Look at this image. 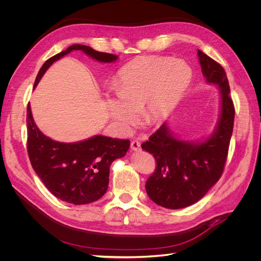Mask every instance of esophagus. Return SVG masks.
I'll use <instances>...</instances> for the list:
<instances>
[{
    "mask_svg": "<svg viewBox=\"0 0 261 261\" xmlns=\"http://www.w3.org/2000/svg\"><path fill=\"white\" fill-rule=\"evenodd\" d=\"M130 148L133 151H139L140 150V143L138 140H133L132 144H130Z\"/></svg>",
    "mask_w": 261,
    "mask_h": 261,
    "instance_id": "34e87169",
    "label": "esophagus"
}]
</instances>
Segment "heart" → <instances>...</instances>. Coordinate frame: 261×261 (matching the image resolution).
<instances>
[{"label": "heart", "instance_id": "b5f03b06", "mask_svg": "<svg viewBox=\"0 0 261 261\" xmlns=\"http://www.w3.org/2000/svg\"><path fill=\"white\" fill-rule=\"evenodd\" d=\"M193 70L183 60L170 57H139L127 63L115 80L116 94H108L106 107L113 121L130 128L143 110L147 123L167 117L183 97Z\"/></svg>", "mask_w": 261, "mask_h": 261}]
</instances>
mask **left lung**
<instances>
[{"mask_svg": "<svg viewBox=\"0 0 261 261\" xmlns=\"http://www.w3.org/2000/svg\"><path fill=\"white\" fill-rule=\"evenodd\" d=\"M197 54L207 83L220 88L221 114L215 132L201 143L187 141L176 138L164 123L141 145L156 161L146 192L153 202L168 209L191 206L217 183L224 170L233 133L235 110L225 70L200 50Z\"/></svg>", "mask_w": 261, "mask_h": 261, "instance_id": "left-lung-1", "label": "left lung"}]
</instances>
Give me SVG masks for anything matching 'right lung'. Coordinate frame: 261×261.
<instances>
[{
	"label": "right lung",
	"mask_w": 261,
	"mask_h": 261,
	"mask_svg": "<svg viewBox=\"0 0 261 261\" xmlns=\"http://www.w3.org/2000/svg\"><path fill=\"white\" fill-rule=\"evenodd\" d=\"M80 50L101 63L117 60L114 54L98 52L88 45L73 44L54 55L39 70L34 88L55 61ZM27 150L33 169L57 198L73 204H86L100 199L109 186L111 163L127 152L130 141L96 135L77 143H60L46 137L37 127L27 107Z\"/></svg>",
	"instance_id": "1"
}]
</instances>
